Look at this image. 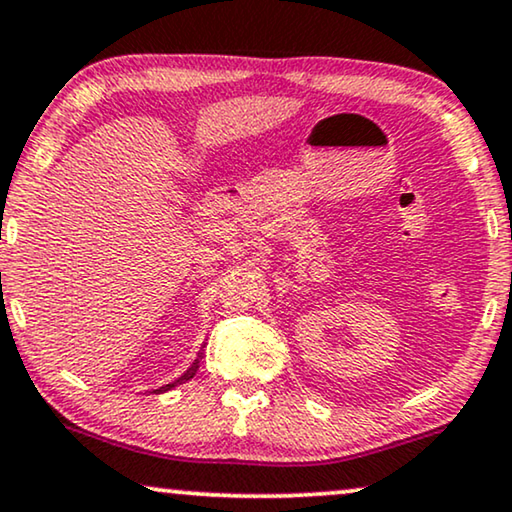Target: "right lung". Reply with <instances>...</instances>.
I'll list each match as a JSON object with an SVG mask.
<instances>
[{
	"mask_svg": "<svg viewBox=\"0 0 512 512\" xmlns=\"http://www.w3.org/2000/svg\"><path fill=\"white\" fill-rule=\"evenodd\" d=\"M199 359H201V352H199V357L194 359V362L190 364V369H187L181 378H176L174 383H169V385H162V387H157V390H153V394H162V392H169L171 387H178V385H183V383H187V380H192L194 378V373L199 371Z\"/></svg>",
	"mask_w": 512,
	"mask_h": 512,
	"instance_id": "add662e5",
	"label": "right lung"
}]
</instances>
